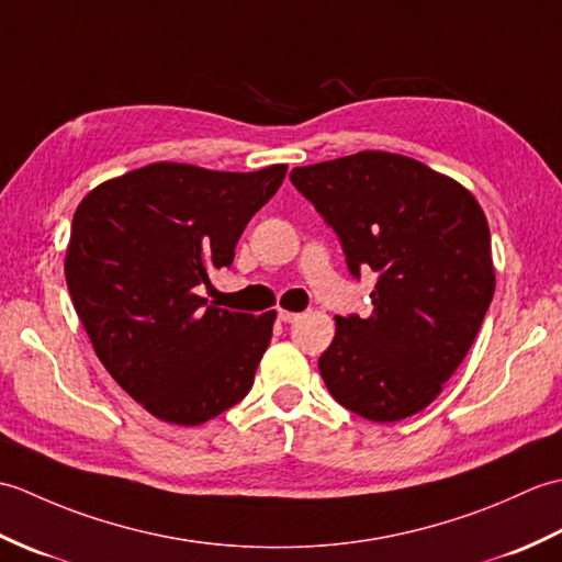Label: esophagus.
<instances>
[{
	"label": "esophagus",
	"instance_id": "esophagus-1",
	"mask_svg": "<svg viewBox=\"0 0 562 562\" xmlns=\"http://www.w3.org/2000/svg\"><path fill=\"white\" fill-rule=\"evenodd\" d=\"M278 318L282 321V324H294L296 318H300V314H294V312H288V308H280L278 312Z\"/></svg>",
	"mask_w": 562,
	"mask_h": 562
}]
</instances>
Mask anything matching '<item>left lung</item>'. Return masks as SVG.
I'll return each instance as SVG.
<instances>
[{"instance_id": "left-lung-1", "label": "left lung", "mask_w": 562, "mask_h": 562, "mask_svg": "<svg viewBox=\"0 0 562 562\" xmlns=\"http://www.w3.org/2000/svg\"><path fill=\"white\" fill-rule=\"evenodd\" d=\"M290 178L338 234L355 278L376 272L372 316H336L318 357L330 396L372 423L420 413L469 355L495 294L479 200L391 151L296 166Z\"/></svg>"}]
</instances>
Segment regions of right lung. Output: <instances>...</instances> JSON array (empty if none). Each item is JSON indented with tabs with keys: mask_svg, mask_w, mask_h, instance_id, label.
Segmentation results:
<instances>
[{
	"mask_svg": "<svg viewBox=\"0 0 562 562\" xmlns=\"http://www.w3.org/2000/svg\"><path fill=\"white\" fill-rule=\"evenodd\" d=\"M284 173L159 161L79 202L65 258L71 304L109 374L164 423H207L254 386L278 314L226 312L198 288L232 266Z\"/></svg>",
	"mask_w": 562,
	"mask_h": 562,
	"instance_id": "right-lung-1",
	"label": "right lung"
}]
</instances>
